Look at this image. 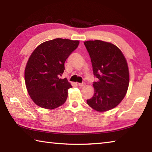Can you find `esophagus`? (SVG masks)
<instances>
[{
	"mask_svg": "<svg viewBox=\"0 0 152 152\" xmlns=\"http://www.w3.org/2000/svg\"><path fill=\"white\" fill-rule=\"evenodd\" d=\"M78 85L79 86H80V87H82V86H84V85H85V83H78Z\"/></svg>",
	"mask_w": 152,
	"mask_h": 152,
	"instance_id": "obj_1",
	"label": "esophagus"
}]
</instances>
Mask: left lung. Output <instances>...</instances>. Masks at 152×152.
Wrapping results in <instances>:
<instances>
[{
	"mask_svg": "<svg viewBox=\"0 0 152 152\" xmlns=\"http://www.w3.org/2000/svg\"><path fill=\"white\" fill-rule=\"evenodd\" d=\"M91 57L94 94L87 104L99 112L117 107L125 97L129 83L127 61L117 46L101 40L84 43Z\"/></svg>",
	"mask_w": 152,
	"mask_h": 152,
	"instance_id": "8db88e82",
	"label": "left lung"
}]
</instances>
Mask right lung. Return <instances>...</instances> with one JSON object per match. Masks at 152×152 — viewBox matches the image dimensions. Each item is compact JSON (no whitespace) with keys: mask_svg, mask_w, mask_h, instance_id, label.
Segmentation results:
<instances>
[{"mask_svg":"<svg viewBox=\"0 0 152 152\" xmlns=\"http://www.w3.org/2000/svg\"><path fill=\"white\" fill-rule=\"evenodd\" d=\"M78 44V41L57 38L42 43L31 55L25 70V84L39 107L53 109L66 102L68 90L72 86L60 76L66 59Z\"/></svg>","mask_w":152,"mask_h":152,"instance_id":"1","label":"right lung"}]
</instances>
